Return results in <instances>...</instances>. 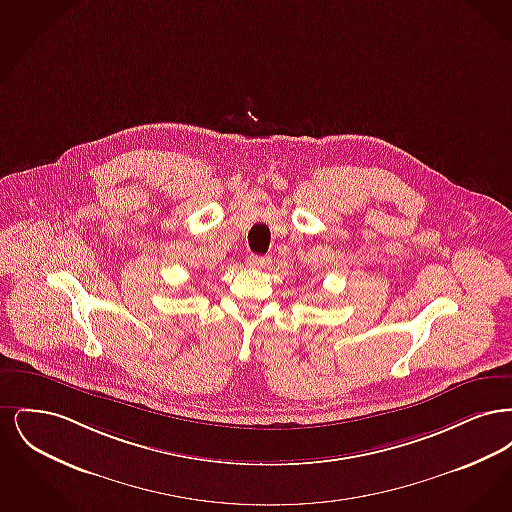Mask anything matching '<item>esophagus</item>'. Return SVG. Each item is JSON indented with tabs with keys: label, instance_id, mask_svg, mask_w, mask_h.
<instances>
[{
	"label": "esophagus",
	"instance_id": "esophagus-1",
	"mask_svg": "<svg viewBox=\"0 0 512 512\" xmlns=\"http://www.w3.org/2000/svg\"><path fill=\"white\" fill-rule=\"evenodd\" d=\"M247 265L251 268H267L270 265L268 257H261V255H249L247 257Z\"/></svg>",
	"mask_w": 512,
	"mask_h": 512
}]
</instances>
